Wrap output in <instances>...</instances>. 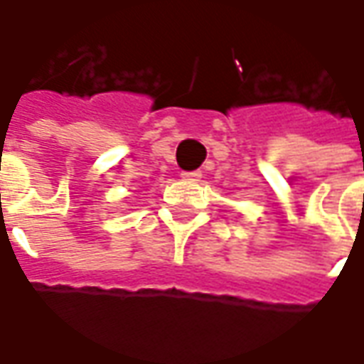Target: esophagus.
<instances>
[{
    "mask_svg": "<svg viewBox=\"0 0 364 364\" xmlns=\"http://www.w3.org/2000/svg\"><path fill=\"white\" fill-rule=\"evenodd\" d=\"M183 181H199L201 179V171H181Z\"/></svg>",
    "mask_w": 364,
    "mask_h": 364,
    "instance_id": "1",
    "label": "esophagus"
}]
</instances>
